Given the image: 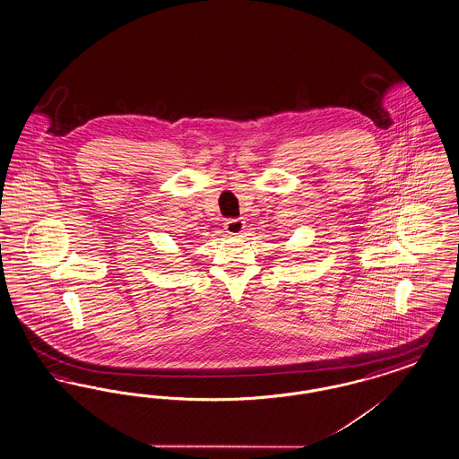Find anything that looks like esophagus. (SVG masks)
I'll list each match as a JSON object with an SVG mask.
<instances>
[{
    "instance_id": "34e87169",
    "label": "esophagus",
    "mask_w": 459,
    "mask_h": 459,
    "mask_svg": "<svg viewBox=\"0 0 459 459\" xmlns=\"http://www.w3.org/2000/svg\"><path fill=\"white\" fill-rule=\"evenodd\" d=\"M223 227H225V232L227 234H230V236H240L242 232H244V221H240V219H229V221H225L223 223Z\"/></svg>"
}]
</instances>
